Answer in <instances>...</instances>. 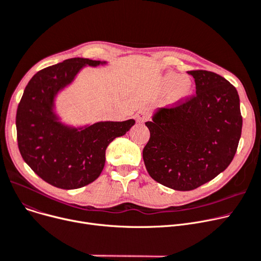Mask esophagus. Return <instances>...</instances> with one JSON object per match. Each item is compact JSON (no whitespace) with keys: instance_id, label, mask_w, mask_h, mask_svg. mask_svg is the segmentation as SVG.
<instances>
[{"instance_id":"1","label":"esophagus","mask_w":261,"mask_h":261,"mask_svg":"<svg viewBox=\"0 0 261 261\" xmlns=\"http://www.w3.org/2000/svg\"><path fill=\"white\" fill-rule=\"evenodd\" d=\"M136 118L138 120V122H140V123H143V122L147 121L149 118V113L147 110H141L136 114Z\"/></svg>"}]
</instances>
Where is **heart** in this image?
<instances>
[{"instance_id": "heart-1", "label": "heart", "mask_w": 261, "mask_h": 261, "mask_svg": "<svg viewBox=\"0 0 261 261\" xmlns=\"http://www.w3.org/2000/svg\"><path fill=\"white\" fill-rule=\"evenodd\" d=\"M173 88L170 97L171 102H177L187 97L192 89V82L190 79H181V76L176 73H167L162 80L163 91H168Z\"/></svg>"}]
</instances>
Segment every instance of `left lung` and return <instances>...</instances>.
<instances>
[{
	"mask_svg": "<svg viewBox=\"0 0 261 261\" xmlns=\"http://www.w3.org/2000/svg\"><path fill=\"white\" fill-rule=\"evenodd\" d=\"M196 94L160 109L145 122L150 137L143 148L149 176L176 191H192L232 162L242 128L235 86L207 70L188 71Z\"/></svg>",
	"mask_w": 261,
	"mask_h": 261,
	"instance_id": "1",
	"label": "left lung"
}]
</instances>
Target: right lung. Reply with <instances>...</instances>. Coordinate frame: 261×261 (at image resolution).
Listing matches in <instances>:
<instances>
[{"mask_svg": "<svg viewBox=\"0 0 261 261\" xmlns=\"http://www.w3.org/2000/svg\"><path fill=\"white\" fill-rule=\"evenodd\" d=\"M105 63L68 59L38 71L25 87L15 117L18 146L30 168L56 188L74 190L94 182L104 167L106 147L135 124L129 119L75 128L61 123L54 113L55 97L76 73L85 65Z\"/></svg>", "mask_w": 261, "mask_h": 261, "instance_id": "add662e5", "label": "right lung"}]
</instances>
